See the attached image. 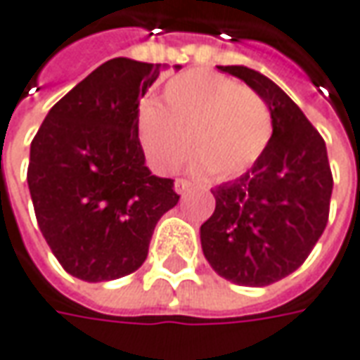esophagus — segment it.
I'll use <instances>...</instances> for the list:
<instances>
[{"instance_id":"obj_1","label":"esophagus","mask_w":360,"mask_h":360,"mask_svg":"<svg viewBox=\"0 0 360 360\" xmlns=\"http://www.w3.org/2000/svg\"><path fill=\"white\" fill-rule=\"evenodd\" d=\"M175 193H179V195H185L187 191H189V187H191V183L189 181H185V179H177L175 181Z\"/></svg>"}]
</instances>
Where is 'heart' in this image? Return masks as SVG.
I'll use <instances>...</instances> for the list:
<instances>
[{
	"label": "heart",
	"instance_id": "b5f03b06",
	"mask_svg": "<svg viewBox=\"0 0 360 360\" xmlns=\"http://www.w3.org/2000/svg\"><path fill=\"white\" fill-rule=\"evenodd\" d=\"M136 136L149 165L169 175L195 155L191 171L233 179L258 161L272 139V112L252 88L207 70L171 78L161 102L136 117Z\"/></svg>",
	"mask_w": 360,
	"mask_h": 360
}]
</instances>
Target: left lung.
I'll use <instances>...</instances> for the list:
<instances>
[{"instance_id":"obj_1","label":"left lung","mask_w":360,"mask_h":360,"mask_svg":"<svg viewBox=\"0 0 360 360\" xmlns=\"http://www.w3.org/2000/svg\"><path fill=\"white\" fill-rule=\"evenodd\" d=\"M243 80L272 112V139L248 173L211 189L201 226L210 266L233 284L268 286L298 270L328 221L333 173L319 131L288 94L248 66H217Z\"/></svg>"}]
</instances>
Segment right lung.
<instances>
[{
    "instance_id": "add662e5",
    "label": "right lung",
    "mask_w": 360,
    "mask_h": 360,
    "mask_svg": "<svg viewBox=\"0 0 360 360\" xmlns=\"http://www.w3.org/2000/svg\"><path fill=\"white\" fill-rule=\"evenodd\" d=\"M165 66L112 58L56 102L30 147L39 231L66 272L108 282L143 266L179 195L145 165L139 101ZM181 66H175L179 70Z\"/></svg>"
}]
</instances>
